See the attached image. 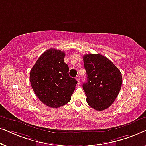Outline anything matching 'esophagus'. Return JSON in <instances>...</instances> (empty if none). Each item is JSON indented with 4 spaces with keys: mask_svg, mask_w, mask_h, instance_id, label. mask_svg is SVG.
<instances>
[{
    "mask_svg": "<svg viewBox=\"0 0 146 146\" xmlns=\"http://www.w3.org/2000/svg\"><path fill=\"white\" fill-rule=\"evenodd\" d=\"M76 80L78 81V83H80V76L78 75L76 76Z\"/></svg>",
    "mask_w": 146,
    "mask_h": 146,
    "instance_id": "obj_1",
    "label": "esophagus"
}]
</instances>
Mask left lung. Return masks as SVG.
Returning a JSON list of instances; mask_svg holds the SVG:
<instances>
[{"label": "left lung", "mask_w": 146, "mask_h": 146, "mask_svg": "<svg viewBox=\"0 0 146 146\" xmlns=\"http://www.w3.org/2000/svg\"><path fill=\"white\" fill-rule=\"evenodd\" d=\"M87 82L83 84L90 106L102 111L112 104L122 84V76L111 61L100 54L83 56Z\"/></svg>", "instance_id": "left-lung-1"}]
</instances>
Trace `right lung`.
I'll return each mask as SVG.
<instances>
[{
  "instance_id": "1",
  "label": "right lung",
  "mask_w": 146,
  "mask_h": 146,
  "mask_svg": "<svg viewBox=\"0 0 146 146\" xmlns=\"http://www.w3.org/2000/svg\"><path fill=\"white\" fill-rule=\"evenodd\" d=\"M64 52L50 48L45 51L33 66L30 81L35 94L48 106L58 108L68 103L77 81L68 74Z\"/></svg>"
}]
</instances>
